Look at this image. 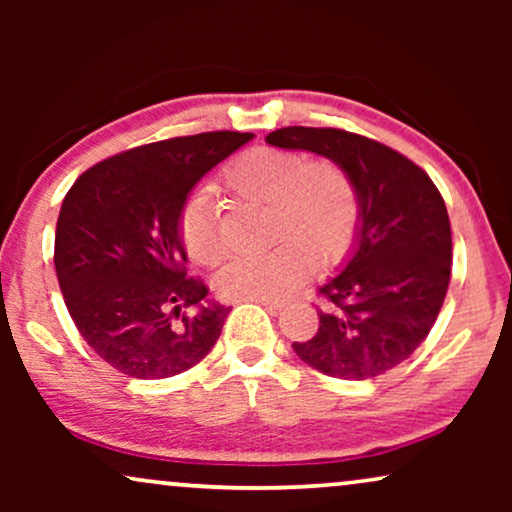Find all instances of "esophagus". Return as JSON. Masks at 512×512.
Instances as JSON below:
<instances>
[{
	"label": "esophagus",
	"mask_w": 512,
	"mask_h": 512,
	"mask_svg": "<svg viewBox=\"0 0 512 512\" xmlns=\"http://www.w3.org/2000/svg\"><path fill=\"white\" fill-rule=\"evenodd\" d=\"M254 303L263 305L268 312H279V310H282V307H284L282 300H254Z\"/></svg>",
	"instance_id": "esophagus-1"
}]
</instances>
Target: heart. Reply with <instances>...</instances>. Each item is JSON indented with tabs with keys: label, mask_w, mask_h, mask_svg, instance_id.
Returning <instances> with one entry per match:
<instances>
[{
	"label": "heart",
	"mask_w": 512,
	"mask_h": 512,
	"mask_svg": "<svg viewBox=\"0 0 512 512\" xmlns=\"http://www.w3.org/2000/svg\"><path fill=\"white\" fill-rule=\"evenodd\" d=\"M223 184L237 198L268 205L272 237L265 254L230 261L216 275L226 300H282L319 265H333L352 247L359 228V198L342 167L293 151L254 149L233 160ZM221 207L209 188H195L181 205L179 233L193 261H221Z\"/></svg>",
	"instance_id": "obj_1"
}]
</instances>
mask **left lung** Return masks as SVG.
Returning a JSON list of instances; mask_svg holds the SVG:
<instances>
[{
	"mask_svg": "<svg viewBox=\"0 0 512 512\" xmlns=\"http://www.w3.org/2000/svg\"><path fill=\"white\" fill-rule=\"evenodd\" d=\"M265 142L333 160L359 198L352 256L319 289L317 335L293 342V352L328 377L384 375L422 345L443 307L452 272L443 195L422 167L354 132L293 125Z\"/></svg>",
	"mask_w": 512,
	"mask_h": 512,
	"instance_id": "8db88e82",
	"label": "left lung"
}]
</instances>
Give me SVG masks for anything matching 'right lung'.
Returning <instances> with one entry per match:
<instances>
[{
	"instance_id": "1",
	"label": "right lung",
	"mask_w": 512,
	"mask_h": 512,
	"mask_svg": "<svg viewBox=\"0 0 512 512\" xmlns=\"http://www.w3.org/2000/svg\"><path fill=\"white\" fill-rule=\"evenodd\" d=\"M249 139L221 130L137 146L83 172L62 200L53 256L62 298L83 340L118 373L179 375L219 340L230 307L186 277L179 212Z\"/></svg>"
}]
</instances>
